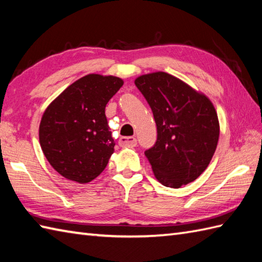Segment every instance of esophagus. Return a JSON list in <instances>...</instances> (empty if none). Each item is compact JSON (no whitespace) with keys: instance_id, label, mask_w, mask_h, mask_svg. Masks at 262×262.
I'll return each instance as SVG.
<instances>
[{"instance_id":"obj_1","label":"esophagus","mask_w":262,"mask_h":262,"mask_svg":"<svg viewBox=\"0 0 262 262\" xmlns=\"http://www.w3.org/2000/svg\"><path fill=\"white\" fill-rule=\"evenodd\" d=\"M119 145L120 146H128V147H134L137 145V140L134 136H124L120 137L119 140Z\"/></svg>"}]
</instances>
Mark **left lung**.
<instances>
[{"label":"left lung","mask_w":262,"mask_h":262,"mask_svg":"<svg viewBox=\"0 0 262 262\" xmlns=\"http://www.w3.org/2000/svg\"><path fill=\"white\" fill-rule=\"evenodd\" d=\"M135 85L152 109L158 129L145 151L157 179L180 188L196 180L215 153L220 124L210 100L164 72L145 74Z\"/></svg>","instance_id":"8db88e82"}]
</instances>
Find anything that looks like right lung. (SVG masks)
I'll return each mask as SVG.
<instances>
[{"label":"right lung","mask_w":262,"mask_h":262,"mask_svg":"<svg viewBox=\"0 0 262 262\" xmlns=\"http://www.w3.org/2000/svg\"><path fill=\"white\" fill-rule=\"evenodd\" d=\"M122 84L119 77L89 74L48 105L39 126V142L60 176L86 183L107 166L115 142L104 109Z\"/></svg>","instance_id":"1"}]
</instances>
